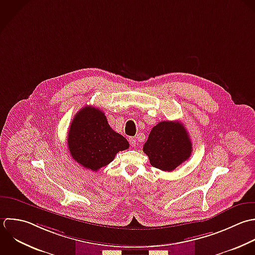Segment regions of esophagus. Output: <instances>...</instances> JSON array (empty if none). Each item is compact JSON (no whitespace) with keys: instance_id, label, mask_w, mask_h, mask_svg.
<instances>
[{"instance_id":"34e87169","label":"esophagus","mask_w":255,"mask_h":255,"mask_svg":"<svg viewBox=\"0 0 255 255\" xmlns=\"http://www.w3.org/2000/svg\"><path fill=\"white\" fill-rule=\"evenodd\" d=\"M129 143H130V145L132 146V147H135L136 146V144H137V141H136V139L135 138H129Z\"/></svg>"}]
</instances>
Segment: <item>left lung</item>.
I'll list each match as a JSON object with an SVG mask.
<instances>
[{"label":"left lung","mask_w":255,"mask_h":255,"mask_svg":"<svg viewBox=\"0 0 255 255\" xmlns=\"http://www.w3.org/2000/svg\"><path fill=\"white\" fill-rule=\"evenodd\" d=\"M192 142L184 125L179 121H162L153 127L143 146L150 164L171 172L187 161L192 154Z\"/></svg>","instance_id":"1"}]
</instances>
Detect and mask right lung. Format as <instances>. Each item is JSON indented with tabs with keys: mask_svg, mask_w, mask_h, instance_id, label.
<instances>
[{
	"mask_svg": "<svg viewBox=\"0 0 255 255\" xmlns=\"http://www.w3.org/2000/svg\"><path fill=\"white\" fill-rule=\"evenodd\" d=\"M67 145L74 161L93 172L111 163L118 152L129 148L126 138L109 126L105 114L91 106H85L75 114Z\"/></svg>",
	"mask_w": 255,
	"mask_h": 255,
	"instance_id": "obj_1",
	"label": "right lung"
}]
</instances>
